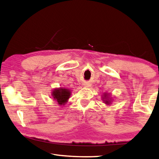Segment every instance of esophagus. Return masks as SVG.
<instances>
[{"label":"esophagus","instance_id":"34e87169","mask_svg":"<svg viewBox=\"0 0 159 159\" xmlns=\"http://www.w3.org/2000/svg\"><path fill=\"white\" fill-rule=\"evenodd\" d=\"M85 87H89V85H87V84H86V85H85Z\"/></svg>","mask_w":159,"mask_h":159}]
</instances>
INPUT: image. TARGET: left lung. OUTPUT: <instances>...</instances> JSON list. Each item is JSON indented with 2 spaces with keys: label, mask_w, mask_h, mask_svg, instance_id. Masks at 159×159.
Instances as JSON below:
<instances>
[{
  "label": "left lung",
  "mask_w": 159,
  "mask_h": 159,
  "mask_svg": "<svg viewBox=\"0 0 159 159\" xmlns=\"http://www.w3.org/2000/svg\"><path fill=\"white\" fill-rule=\"evenodd\" d=\"M102 100L103 101V102L107 104V105H110L111 102H113V98H111V95L109 93L107 92H104L103 93V95L102 96Z\"/></svg>",
  "instance_id": "left-lung-1"
}]
</instances>
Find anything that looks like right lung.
I'll list each match as a JSON object with an SVG mask.
<instances>
[{"instance_id": "1", "label": "right lung", "mask_w": 159, "mask_h": 159, "mask_svg": "<svg viewBox=\"0 0 159 159\" xmlns=\"http://www.w3.org/2000/svg\"><path fill=\"white\" fill-rule=\"evenodd\" d=\"M71 90L64 87H58L52 89L51 96L54 100L58 102L59 105H65L70 98Z\"/></svg>"}]
</instances>
